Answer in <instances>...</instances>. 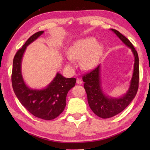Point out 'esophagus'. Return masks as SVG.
Returning <instances> with one entry per match:
<instances>
[{"label":"esophagus","instance_id":"34e87169","mask_svg":"<svg viewBox=\"0 0 150 150\" xmlns=\"http://www.w3.org/2000/svg\"><path fill=\"white\" fill-rule=\"evenodd\" d=\"M77 83L78 84H82V81L81 79L77 78Z\"/></svg>","mask_w":150,"mask_h":150}]
</instances>
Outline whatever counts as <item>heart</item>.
Returning <instances> with one entry per match:
<instances>
[{"mask_svg": "<svg viewBox=\"0 0 150 150\" xmlns=\"http://www.w3.org/2000/svg\"><path fill=\"white\" fill-rule=\"evenodd\" d=\"M103 53V46L97 42L95 38L86 37L73 43L68 49V55L66 56L67 64L74 66V59H80V64L84 69H91L96 67Z\"/></svg>", "mask_w": 150, "mask_h": 150, "instance_id": "b5f03b06", "label": "heart"}]
</instances>
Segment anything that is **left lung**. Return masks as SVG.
<instances>
[{
  "instance_id": "1",
  "label": "left lung",
  "mask_w": 150,
  "mask_h": 150,
  "mask_svg": "<svg viewBox=\"0 0 150 150\" xmlns=\"http://www.w3.org/2000/svg\"><path fill=\"white\" fill-rule=\"evenodd\" d=\"M125 45L131 49L134 56V66L132 77L128 91L119 97L106 95L102 86L100 65L82 77L86 91L88 104L93 112L103 119L112 117L122 111L135 98L138 90L139 81V57L131 42L116 30L110 29Z\"/></svg>"
}]
</instances>
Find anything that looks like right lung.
Masks as SVG:
<instances>
[{"mask_svg":"<svg viewBox=\"0 0 150 150\" xmlns=\"http://www.w3.org/2000/svg\"><path fill=\"white\" fill-rule=\"evenodd\" d=\"M43 33L44 31H41L33 34L15 54L11 82L16 96L22 106L35 117L50 120L58 117L64 110L67 94L75 86L76 79L66 78L57 72L52 82L44 88L32 89L26 84L22 74V57L27 46Z\"/></svg>","mask_w":150,"mask_h":150,"instance_id":"right-lung-1","label":"right lung"}]
</instances>
